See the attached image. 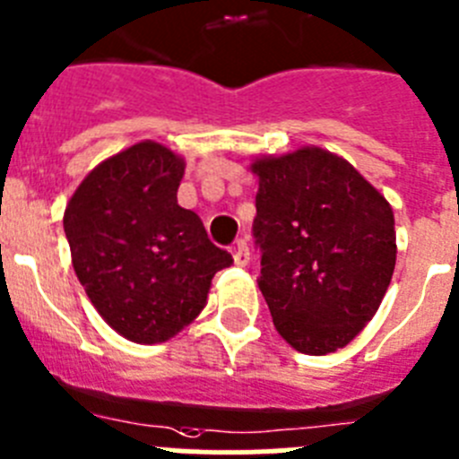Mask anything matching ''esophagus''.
<instances>
[{"label": "esophagus", "mask_w": 459, "mask_h": 459, "mask_svg": "<svg viewBox=\"0 0 459 459\" xmlns=\"http://www.w3.org/2000/svg\"><path fill=\"white\" fill-rule=\"evenodd\" d=\"M233 260H235V265L239 267H245L247 263H249V247H247L245 239H238V242H235Z\"/></svg>", "instance_id": "1"}]
</instances>
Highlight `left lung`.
<instances>
[{
  "mask_svg": "<svg viewBox=\"0 0 459 459\" xmlns=\"http://www.w3.org/2000/svg\"><path fill=\"white\" fill-rule=\"evenodd\" d=\"M251 171L258 288L276 332L311 357L345 348L373 320L394 276V208L325 148L260 155Z\"/></svg>",
  "mask_w": 459,
  "mask_h": 459,
  "instance_id": "obj_1",
  "label": "left lung"
}]
</instances>
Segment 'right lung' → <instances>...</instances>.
<instances>
[{"mask_svg":"<svg viewBox=\"0 0 459 459\" xmlns=\"http://www.w3.org/2000/svg\"><path fill=\"white\" fill-rule=\"evenodd\" d=\"M183 173V155L146 139L91 169L65 205L77 279L102 320L139 345L196 320L212 276L233 263L178 205Z\"/></svg>","mask_w":459,"mask_h":459,"instance_id":"obj_1","label":"right lung"}]
</instances>
